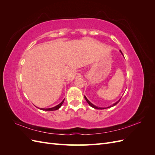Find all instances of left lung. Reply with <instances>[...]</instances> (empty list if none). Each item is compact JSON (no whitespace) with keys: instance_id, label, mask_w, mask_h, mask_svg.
<instances>
[{"instance_id":"left-lung-1","label":"left lung","mask_w":155,"mask_h":155,"mask_svg":"<svg viewBox=\"0 0 155 155\" xmlns=\"http://www.w3.org/2000/svg\"><path fill=\"white\" fill-rule=\"evenodd\" d=\"M120 51L121 52V54L123 55V54H122V52H121V50H120ZM85 100L87 101V102L88 103V104H89V105H90L91 107H93V108H94V109H107V108H109V107H113V106H114V105H116L117 104H118V103L120 101V99L118 101H116V103H114V104H112V105H110V107H97V106H96V105H94V104H92V103L89 101L87 98V97L85 96Z\"/></svg>"}]
</instances>
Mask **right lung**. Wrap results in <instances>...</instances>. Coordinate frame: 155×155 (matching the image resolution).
<instances>
[{"label":"right lung","mask_w":155,"mask_h":155,"mask_svg":"<svg viewBox=\"0 0 155 155\" xmlns=\"http://www.w3.org/2000/svg\"><path fill=\"white\" fill-rule=\"evenodd\" d=\"M64 101V99L61 102L59 105H56V106H55V107H54L48 108V109H43V108H40L39 109H41V110H46V111H53V110H56L59 109V108H60L61 107V105H63V104Z\"/></svg>","instance_id":"right-lung-1"}]
</instances>
